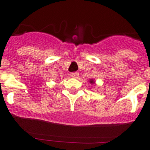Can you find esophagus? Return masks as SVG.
<instances>
[{
	"mask_svg": "<svg viewBox=\"0 0 150 150\" xmlns=\"http://www.w3.org/2000/svg\"><path fill=\"white\" fill-rule=\"evenodd\" d=\"M71 77L73 78H78V76H79V73L77 72H72V73L70 74Z\"/></svg>",
	"mask_w": 150,
	"mask_h": 150,
	"instance_id": "34e87169",
	"label": "esophagus"
}]
</instances>
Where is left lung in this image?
I'll return each mask as SVG.
<instances>
[{"instance_id":"left-lung-1","label":"left lung","mask_w":150,"mask_h":150,"mask_svg":"<svg viewBox=\"0 0 150 150\" xmlns=\"http://www.w3.org/2000/svg\"><path fill=\"white\" fill-rule=\"evenodd\" d=\"M89 82H90L91 83H94V81H93V80H91V81H89Z\"/></svg>"}]
</instances>
